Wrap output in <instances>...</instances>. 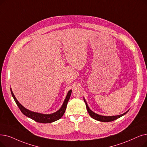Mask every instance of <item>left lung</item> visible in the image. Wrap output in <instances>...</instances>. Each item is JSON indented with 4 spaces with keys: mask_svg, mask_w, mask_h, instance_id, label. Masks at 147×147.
Here are the masks:
<instances>
[{
    "mask_svg": "<svg viewBox=\"0 0 147 147\" xmlns=\"http://www.w3.org/2000/svg\"><path fill=\"white\" fill-rule=\"evenodd\" d=\"M84 101L86 105V109L89 114V115L91 116V117H92L93 119H95V120H97L99 121H101V122H110V121H113L114 120H115L119 118H120L121 117H122L125 113H127V112L124 113L123 114H121L119 115H115V116H103V115H98L96 113L94 112L93 111H92L90 109H89V107L88 106V104L86 103V101L85 100V99L84 98Z\"/></svg>",
    "mask_w": 147,
    "mask_h": 147,
    "instance_id": "obj_1",
    "label": "left lung"
}]
</instances>
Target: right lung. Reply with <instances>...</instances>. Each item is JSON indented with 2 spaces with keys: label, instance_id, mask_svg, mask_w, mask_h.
<instances>
[{
  "label": "right lung",
  "instance_id": "1",
  "mask_svg": "<svg viewBox=\"0 0 147 147\" xmlns=\"http://www.w3.org/2000/svg\"><path fill=\"white\" fill-rule=\"evenodd\" d=\"M11 92L12 96L14 99L17 105L18 106L19 109H20L21 112L24 115H26V117L34 119V121H36V122H38V123H50L54 122V121H56L57 120L59 119L63 115V114H64L65 111L66 110V107H67V103L68 102V100L70 98V96H71L72 90H69L68 92L67 96L65 98V100H64V101H63V103L60 109L58 111H56V112H54V113H51V114H43V113H37V112H32V111H30L27 109L26 108L23 107L18 101V100H17V98L15 97L14 94H13V92H12L11 88Z\"/></svg>",
  "mask_w": 147,
  "mask_h": 147
}]
</instances>
